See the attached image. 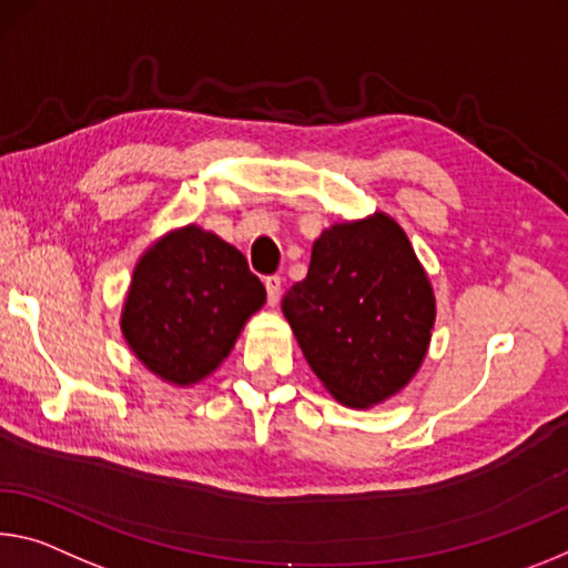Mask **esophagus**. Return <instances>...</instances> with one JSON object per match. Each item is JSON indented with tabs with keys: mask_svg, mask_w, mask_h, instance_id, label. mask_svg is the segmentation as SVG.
<instances>
[{
	"mask_svg": "<svg viewBox=\"0 0 568 568\" xmlns=\"http://www.w3.org/2000/svg\"><path fill=\"white\" fill-rule=\"evenodd\" d=\"M265 291H267V303L277 305L283 295V277L281 275H267L265 277Z\"/></svg>",
	"mask_w": 568,
	"mask_h": 568,
	"instance_id": "1",
	"label": "esophagus"
}]
</instances>
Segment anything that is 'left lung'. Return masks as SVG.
Listing matches in <instances>:
<instances>
[{"mask_svg": "<svg viewBox=\"0 0 568 568\" xmlns=\"http://www.w3.org/2000/svg\"><path fill=\"white\" fill-rule=\"evenodd\" d=\"M283 313L318 379L341 404L372 407L417 372L435 295L402 227L386 214L333 224Z\"/></svg>", "mask_w": 568, "mask_h": 568, "instance_id": "obj_1", "label": "left lung"}]
</instances>
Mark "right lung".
Instances as JSON below:
<instances>
[{
    "label": "right lung",
    "instance_id": "obj_1",
    "mask_svg": "<svg viewBox=\"0 0 568 568\" xmlns=\"http://www.w3.org/2000/svg\"><path fill=\"white\" fill-rule=\"evenodd\" d=\"M263 303L265 285L245 255L189 224L139 260L121 328L161 379L194 384L220 366Z\"/></svg>",
    "mask_w": 568,
    "mask_h": 568
}]
</instances>
